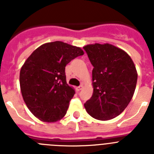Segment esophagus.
I'll return each mask as SVG.
<instances>
[{
  "instance_id": "esophagus-1",
  "label": "esophagus",
  "mask_w": 154,
  "mask_h": 154,
  "mask_svg": "<svg viewBox=\"0 0 154 154\" xmlns=\"http://www.w3.org/2000/svg\"><path fill=\"white\" fill-rule=\"evenodd\" d=\"M82 88H83V85H80L79 86H78V87H77V88H76V89H77V90H78V91H80L82 89Z\"/></svg>"
}]
</instances>
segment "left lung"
<instances>
[{"mask_svg":"<svg viewBox=\"0 0 154 154\" xmlns=\"http://www.w3.org/2000/svg\"><path fill=\"white\" fill-rule=\"evenodd\" d=\"M83 48L93 66V93L84 106L99 120L115 118L126 108L134 94L135 65L127 53L112 45L96 43Z\"/></svg>","mask_w":154,"mask_h":154,"instance_id":"1","label":"left lung"}]
</instances>
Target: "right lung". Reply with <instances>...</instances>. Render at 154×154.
Segmentation results:
<instances>
[{
    "label": "right lung",
    "mask_w": 154,
    "mask_h": 154,
    "mask_svg": "<svg viewBox=\"0 0 154 154\" xmlns=\"http://www.w3.org/2000/svg\"><path fill=\"white\" fill-rule=\"evenodd\" d=\"M79 47L54 42L38 47L20 72V86L28 108L40 120L54 123L65 116L75 90L66 82L65 66L82 55Z\"/></svg>",
    "instance_id": "right-lung-1"
}]
</instances>
